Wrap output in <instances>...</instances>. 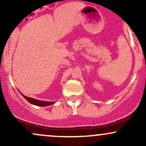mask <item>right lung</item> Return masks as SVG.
<instances>
[{
    "instance_id": "add662e5",
    "label": "right lung",
    "mask_w": 146,
    "mask_h": 146,
    "mask_svg": "<svg viewBox=\"0 0 146 146\" xmlns=\"http://www.w3.org/2000/svg\"><path fill=\"white\" fill-rule=\"evenodd\" d=\"M22 94V93H21ZM24 98L27 100L29 103H31V104L36 105V106H51L54 104V102H44V101H40V100H36V99H33L31 98H28V97L25 96V95L22 94Z\"/></svg>"
}]
</instances>
